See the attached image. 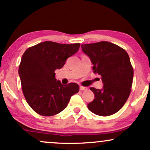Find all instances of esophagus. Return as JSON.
Returning <instances> with one entry per match:
<instances>
[{
    "instance_id": "1",
    "label": "esophagus",
    "mask_w": 150,
    "mask_h": 150,
    "mask_svg": "<svg viewBox=\"0 0 150 150\" xmlns=\"http://www.w3.org/2000/svg\"><path fill=\"white\" fill-rule=\"evenodd\" d=\"M87 89V87H82V86H80V90H81V91L86 90V89Z\"/></svg>"
}]
</instances>
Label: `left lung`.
I'll use <instances>...</instances> for the list:
<instances>
[{
  "label": "left lung",
  "mask_w": 150,
  "mask_h": 150,
  "mask_svg": "<svg viewBox=\"0 0 150 150\" xmlns=\"http://www.w3.org/2000/svg\"><path fill=\"white\" fill-rule=\"evenodd\" d=\"M81 47L103 82L102 89L90 88L94 99L87 107L98 116L114 114L123 107L131 91L133 68L128 54L120 46L108 42L82 44Z\"/></svg>",
  "instance_id": "8db88e82"
}]
</instances>
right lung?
I'll return each instance as SVG.
<instances>
[{"mask_svg": "<svg viewBox=\"0 0 150 150\" xmlns=\"http://www.w3.org/2000/svg\"><path fill=\"white\" fill-rule=\"evenodd\" d=\"M80 46L44 42L29 48L22 55L19 76L26 101L35 112L45 116L58 114L79 92L77 84L62 85L55 78L54 72L63 68Z\"/></svg>", "mask_w": 150, "mask_h": 150, "instance_id": "1", "label": "right lung"}]
</instances>
